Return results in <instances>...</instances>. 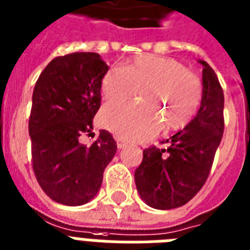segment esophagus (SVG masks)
<instances>
[{
  "label": "esophagus",
  "instance_id": "1",
  "mask_svg": "<svg viewBox=\"0 0 250 250\" xmlns=\"http://www.w3.org/2000/svg\"><path fill=\"white\" fill-rule=\"evenodd\" d=\"M115 141H117V146H118V149H123L125 145H127V143H125V140L123 139H115Z\"/></svg>",
  "mask_w": 250,
  "mask_h": 250
}]
</instances>
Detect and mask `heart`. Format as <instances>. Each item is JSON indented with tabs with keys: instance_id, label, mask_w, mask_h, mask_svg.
<instances>
[{
	"instance_id": "1",
	"label": "heart",
	"mask_w": 250,
	"mask_h": 250,
	"mask_svg": "<svg viewBox=\"0 0 250 250\" xmlns=\"http://www.w3.org/2000/svg\"><path fill=\"white\" fill-rule=\"evenodd\" d=\"M107 103H121L140 91L141 103L109 105L101 125L127 141H144L191 121L202 101V82L181 62L157 55H139L127 66H111L101 81Z\"/></svg>"
}]
</instances>
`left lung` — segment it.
Wrapping results in <instances>:
<instances>
[{"label": "left lung", "mask_w": 250, "mask_h": 250, "mask_svg": "<svg viewBox=\"0 0 250 250\" xmlns=\"http://www.w3.org/2000/svg\"><path fill=\"white\" fill-rule=\"evenodd\" d=\"M202 103L194 119L167 139V149L144 150L135 171L137 191L155 209H173L190 202L206 184L224 135V91L216 73L204 60Z\"/></svg>", "instance_id": "left-lung-1"}]
</instances>
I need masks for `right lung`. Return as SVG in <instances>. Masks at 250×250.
I'll list each match as a JSON object with an SVG mask.
<instances>
[{
    "label": "right lung",
    "mask_w": 250,
    "mask_h": 250,
    "mask_svg": "<svg viewBox=\"0 0 250 250\" xmlns=\"http://www.w3.org/2000/svg\"><path fill=\"white\" fill-rule=\"evenodd\" d=\"M107 70L96 52H73L48 62L34 86L29 118L33 169L56 203L76 207L92 200L117 153V143L105 129L91 145L81 143V136L93 133Z\"/></svg>",
    "instance_id": "right-lung-1"
}]
</instances>
